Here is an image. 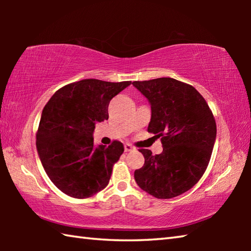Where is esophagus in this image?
I'll return each instance as SVG.
<instances>
[{"label":"esophagus","instance_id":"esophagus-1","mask_svg":"<svg viewBox=\"0 0 251 251\" xmlns=\"http://www.w3.org/2000/svg\"><path fill=\"white\" fill-rule=\"evenodd\" d=\"M124 150H125V151H131L134 150V147L131 146V145H129V144H125Z\"/></svg>","mask_w":251,"mask_h":251}]
</instances>
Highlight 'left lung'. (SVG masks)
<instances>
[{
	"label": "left lung",
	"mask_w": 251,
	"mask_h": 251,
	"mask_svg": "<svg viewBox=\"0 0 251 251\" xmlns=\"http://www.w3.org/2000/svg\"><path fill=\"white\" fill-rule=\"evenodd\" d=\"M151 104L147 130L160 137L163 152L139 150L145 164L134 173L144 192L159 199L186 193L205 173L216 141V122L192 85L171 77L134 82Z\"/></svg>",
	"instance_id": "8db88e82"
}]
</instances>
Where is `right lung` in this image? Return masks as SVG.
Masks as SVG:
<instances>
[{
	"instance_id": "1",
	"label": "right lung",
	"mask_w": 251,
	"mask_h": 251,
	"mask_svg": "<svg viewBox=\"0 0 251 251\" xmlns=\"http://www.w3.org/2000/svg\"><path fill=\"white\" fill-rule=\"evenodd\" d=\"M131 82L82 79L59 88L42 112L36 148L46 174L67 196L92 197L108 185L121 142L94 145L96 123L108 120L110 100Z\"/></svg>"
}]
</instances>
